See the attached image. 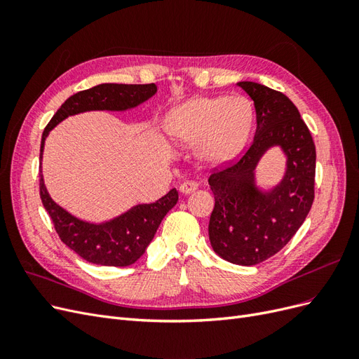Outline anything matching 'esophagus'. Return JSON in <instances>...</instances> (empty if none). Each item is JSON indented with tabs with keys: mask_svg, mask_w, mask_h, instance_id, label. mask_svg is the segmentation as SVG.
Segmentation results:
<instances>
[{
	"mask_svg": "<svg viewBox=\"0 0 359 359\" xmlns=\"http://www.w3.org/2000/svg\"><path fill=\"white\" fill-rule=\"evenodd\" d=\"M199 189V184L196 181H184L180 186V191L182 194H190Z\"/></svg>",
	"mask_w": 359,
	"mask_h": 359,
	"instance_id": "obj_1",
	"label": "esophagus"
}]
</instances>
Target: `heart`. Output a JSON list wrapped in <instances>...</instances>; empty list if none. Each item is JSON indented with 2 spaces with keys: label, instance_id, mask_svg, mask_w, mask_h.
Wrapping results in <instances>:
<instances>
[{
  "label": "heart",
  "instance_id": "heart-1",
  "mask_svg": "<svg viewBox=\"0 0 359 359\" xmlns=\"http://www.w3.org/2000/svg\"><path fill=\"white\" fill-rule=\"evenodd\" d=\"M253 116V106L245 97H199L169 112L166 132L181 145H196L201 160L223 163L244 148Z\"/></svg>",
  "mask_w": 359,
  "mask_h": 359
}]
</instances>
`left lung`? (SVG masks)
<instances>
[{
    "mask_svg": "<svg viewBox=\"0 0 359 359\" xmlns=\"http://www.w3.org/2000/svg\"><path fill=\"white\" fill-rule=\"evenodd\" d=\"M238 86L255 102L256 135L240 158L208 180L215 199L208 233L220 257L252 266L278 253L306 220L314 199L316 148L297 106L283 93L247 81ZM276 144L288 157L287 173L273 191L260 192L254 169Z\"/></svg>",
    "mask_w": 359,
    "mask_h": 359,
    "instance_id": "1",
    "label": "left lung"
}]
</instances>
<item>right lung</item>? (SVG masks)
<instances>
[{
	"mask_svg": "<svg viewBox=\"0 0 359 359\" xmlns=\"http://www.w3.org/2000/svg\"><path fill=\"white\" fill-rule=\"evenodd\" d=\"M157 93L156 83L126 85L102 83L79 91L61 104L41 136L40 161L45 139L62 119L86 111H126L144 103ZM40 199L48 211L60 240L86 262L103 266H128L145 253L161 220L178 202V191L172 189L154 203H140L116 219L94 224L76 219L52 201L43 181L40 168Z\"/></svg>",
	"mask_w": 359,
	"mask_h": 359,
	"instance_id": "1",
	"label": "right lung"
}]
</instances>
